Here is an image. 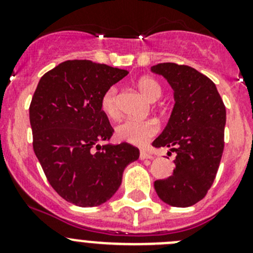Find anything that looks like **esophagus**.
Returning a JSON list of instances; mask_svg holds the SVG:
<instances>
[{
    "label": "esophagus",
    "mask_w": 253,
    "mask_h": 253,
    "mask_svg": "<svg viewBox=\"0 0 253 253\" xmlns=\"http://www.w3.org/2000/svg\"><path fill=\"white\" fill-rule=\"evenodd\" d=\"M139 158H141V159H153V154L152 153H149V152H145V150H142L141 153H139Z\"/></svg>",
    "instance_id": "1"
}]
</instances>
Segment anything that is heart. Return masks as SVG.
<instances>
[{"label": "heart", "mask_w": 253, "mask_h": 253, "mask_svg": "<svg viewBox=\"0 0 253 253\" xmlns=\"http://www.w3.org/2000/svg\"><path fill=\"white\" fill-rule=\"evenodd\" d=\"M138 89L145 98L152 101L157 100L162 95V88H160L159 83L152 77H143L139 79ZM116 94L117 89L115 86H111L104 93L103 98H101V108L110 117L117 116ZM158 131H159V126L153 120L127 119L117 125L116 136L117 138L126 143L143 145L152 137H154Z\"/></svg>", "instance_id": "b5f03b06"}]
</instances>
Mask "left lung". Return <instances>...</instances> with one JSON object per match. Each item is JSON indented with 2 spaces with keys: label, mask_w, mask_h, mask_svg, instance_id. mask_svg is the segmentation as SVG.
Listing matches in <instances>:
<instances>
[{
  "label": "left lung",
  "mask_w": 253,
  "mask_h": 253,
  "mask_svg": "<svg viewBox=\"0 0 253 253\" xmlns=\"http://www.w3.org/2000/svg\"><path fill=\"white\" fill-rule=\"evenodd\" d=\"M150 71L163 76L174 90V108L164 131L153 145L176 153L175 169L154 188L172 207H190L208 192L224 150L226 111L213 82L195 68L165 62Z\"/></svg>",
  "instance_id": "8db88e82"
}]
</instances>
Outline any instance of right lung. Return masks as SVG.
<instances>
[{"instance_id":"add662e5","label":"right lung","mask_w":253,"mask_h":253,"mask_svg":"<svg viewBox=\"0 0 253 253\" xmlns=\"http://www.w3.org/2000/svg\"><path fill=\"white\" fill-rule=\"evenodd\" d=\"M128 75L88 60L65 61L45 73L29 108L34 153L53 190L78 207H95L119 190L125 168L139 158L124 142L101 147L112 129L104 93Z\"/></svg>"}]
</instances>
